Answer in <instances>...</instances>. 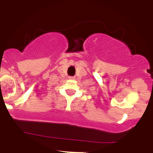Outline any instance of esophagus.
<instances>
[{
    "instance_id": "esophagus-1",
    "label": "esophagus",
    "mask_w": 153,
    "mask_h": 153,
    "mask_svg": "<svg viewBox=\"0 0 153 153\" xmlns=\"http://www.w3.org/2000/svg\"><path fill=\"white\" fill-rule=\"evenodd\" d=\"M69 78H70V79H72V80H74V79H75V77H70Z\"/></svg>"
}]
</instances>
